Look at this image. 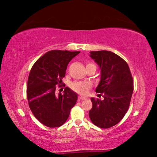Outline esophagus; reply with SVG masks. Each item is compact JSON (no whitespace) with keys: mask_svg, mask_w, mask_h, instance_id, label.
Segmentation results:
<instances>
[{"mask_svg":"<svg viewBox=\"0 0 157 157\" xmlns=\"http://www.w3.org/2000/svg\"><path fill=\"white\" fill-rule=\"evenodd\" d=\"M86 98L83 97V96H78V100H79V101L84 100H86Z\"/></svg>","mask_w":157,"mask_h":157,"instance_id":"obj_1","label":"esophagus"}]
</instances>
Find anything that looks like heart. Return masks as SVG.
I'll return each mask as SVG.
<instances>
[{"label":"heart","instance_id":"obj_1","mask_svg":"<svg viewBox=\"0 0 157 157\" xmlns=\"http://www.w3.org/2000/svg\"><path fill=\"white\" fill-rule=\"evenodd\" d=\"M90 66H95L94 63H89L86 64V67ZM71 88L76 93L78 94L85 95L86 94L89 89L91 88V84L89 82H81V81H76L72 82L71 84Z\"/></svg>","mask_w":157,"mask_h":157}]
</instances>
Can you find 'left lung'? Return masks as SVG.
<instances>
[{"label":"left lung","mask_w":157,"mask_h":157,"mask_svg":"<svg viewBox=\"0 0 157 157\" xmlns=\"http://www.w3.org/2000/svg\"><path fill=\"white\" fill-rule=\"evenodd\" d=\"M90 56L99 65L101 79L95 92L104 100H91L89 117L93 123L107 129L118 124L128 110L133 94V78L127 63L107 50L91 51Z\"/></svg>","instance_id":"8db88e82"}]
</instances>
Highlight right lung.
<instances>
[{"instance_id":"add662e5","label":"right lung","mask_w":157,"mask_h":157,"mask_svg":"<svg viewBox=\"0 0 157 157\" xmlns=\"http://www.w3.org/2000/svg\"><path fill=\"white\" fill-rule=\"evenodd\" d=\"M79 51L54 50L34 63L28 79V105L34 117L48 127L62 126L78 100V95L66 87L56 95L57 86L63 84L68 63Z\"/></svg>"}]
</instances>
